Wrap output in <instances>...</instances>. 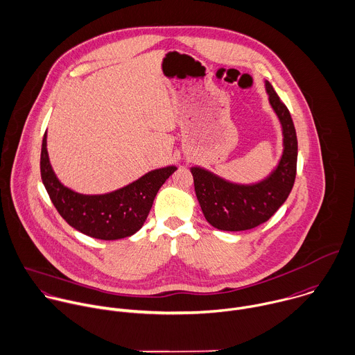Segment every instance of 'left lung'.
Returning a JSON list of instances; mask_svg holds the SVG:
<instances>
[{"mask_svg":"<svg viewBox=\"0 0 355 355\" xmlns=\"http://www.w3.org/2000/svg\"><path fill=\"white\" fill-rule=\"evenodd\" d=\"M268 102L282 126L284 151L277 168L253 184H236L193 166L194 189L209 225L223 232H243L267 222L286 201L296 178L297 137L289 110L266 81Z\"/></svg>","mask_w":355,"mask_h":355,"instance_id":"8db88e82","label":"left lung"}]
</instances>
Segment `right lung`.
Wrapping results in <instances>:
<instances>
[{"label":"right lung","instance_id":"add662e5","mask_svg":"<svg viewBox=\"0 0 355 355\" xmlns=\"http://www.w3.org/2000/svg\"><path fill=\"white\" fill-rule=\"evenodd\" d=\"M41 179L59 215L85 236L112 241L141 229L154 198L176 166H165L143 175L133 183L107 194L87 196L63 186L48 157L46 132L41 148Z\"/></svg>","mask_w":355,"mask_h":355}]
</instances>
